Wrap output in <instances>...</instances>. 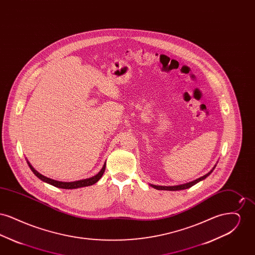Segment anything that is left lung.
I'll return each mask as SVG.
<instances>
[{
  "label": "left lung",
  "instance_id": "obj_1",
  "mask_svg": "<svg viewBox=\"0 0 255 255\" xmlns=\"http://www.w3.org/2000/svg\"><path fill=\"white\" fill-rule=\"evenodd\" d=\"M215 167H216V165L212 168V170H211L210 172H208L207 174H206L205 176H203V177H201V178H199V179H197V180H195V181H192V182H186V183L180 184V185H174V186H161V185H155V184H151V186H152V187H154V188H156V189H158V190H169V191H177V190L187 189V188H189V187L193 186V185L196 184V183H198V182H201V181H203V180H205L206 177H208V176L210 175V173L214 170Z\"/></svg>",
  "mask_w": 255,
  "mask_h": 255
}]
</instances>
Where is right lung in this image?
Returning a JSON list of instances; mask_svg holds the SVG:
<instances>
[{
    "mask_svg": "<svg viewBox=\"0 0 255 255\" xmlns=\"http://www.w3.org/2000/svg\"><path fill=\"white\" fill-rule=\"evenodd\" d=\"M27 161V160H26ZM27 164L28 166L30 167L31 171L34 173V175L38 177L40 180H42L43 182H48L49 184L55 186V187H58V188H63V189H74V188H79V187H84V186H89V185H93L95 184L96 182H98L100 180V178L102 177L103 173L105 172V167H106V162L104 163L103 167L101 168V170L97 173L96 176L92 177V178H89V179H85V180H80V181H75V182H59V181H55V180H52V179H49L47 178L45 176H43L42 174H40L39 172H37L36 170L34 169L32 167V165L27 161Z\"/></svg>",
    "mask_w": 255,
    "mask_h": 255,
    "instance_id": "1",
    "label": "right lung"
}]
</instances>
